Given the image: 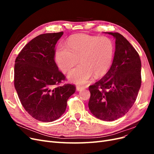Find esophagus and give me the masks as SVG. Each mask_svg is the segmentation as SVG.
Masks as SVG:
<instances>
[{"instance_id":"34e87169","label":"esophagus","mask_w":154,"mask_h":154,"mask_svg":"<svg viewBox=\"0 0 154 154\" xmlns=\"http://www.w3.org/2000/svg\"><path fill=\"white\" fill-rule=\"evenodd\" d=\"M85 88V87H81V86L78 85V86H76V90H77L78 91H81L84 89Z\"/></svg>"}]
</instances>
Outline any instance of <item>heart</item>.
Returning a JSON list of instances; mask_svg holds the SVG:
<instances>
[{
  "instance_id": "b5f03b06",
  "label": "heart",
  "mask_w": 154,
  "mask_h": 154,
  "mask_svg": "<svg viewBox=\"0 0 154 154\" xmlns=\"http://www.w3.org/2000/svg\"><path fill=\"white\" fill-rule=\"evenodd\" d=\"M67 44V48L59 46L57 48L55 60L63 72L67 73L80 59V66L68 74L71 82L84 85L94 76L101 78L109 72L115 54V45L110 38L78 34L70 37Z\"/></svg>"
}]
</instances>
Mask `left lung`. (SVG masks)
<instances>
[{
    "label": "left lung",
    "mask_w": 154,
    "mask_h": 154,
    "mask_svg": "<svg viewBox=\"0 0 154 154\" xmlns=\"http://www.w3.org/2000/svg\"><path fill=\"white\" fill-rule=\"evenodd\" d=\"M112 65L105 75L88 87V108L95 117L110 122L127 114L136 101L141 85V62L138 53L118 32Z\"/></svg>",
    "instance_id": "8db88e82"
}]
</instances>
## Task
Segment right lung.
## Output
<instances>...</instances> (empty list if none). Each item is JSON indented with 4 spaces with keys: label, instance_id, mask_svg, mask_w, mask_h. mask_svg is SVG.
<instances>
[{
    "label": "right lung",
    "instance_id": "add662e5",
    "mask_svg": "<svg viewBox=\"0 0 154 154\" xmlns=\"http://www.w3.org/2000/svg\"><path fill=\"white\" fill-rule=\"evenodd\" d=\"M63 32L37 36L27 43L15 60L14 85L24 109L43 122L57 120L65 112L72 84L58 86L66 76L54 61L55 45Z\"/></svg>",
    "mask_w": 154,
    "mask_h": 154
}]
</instances>
